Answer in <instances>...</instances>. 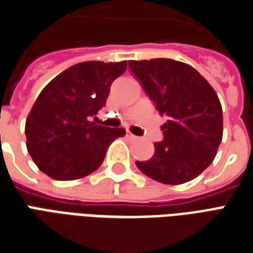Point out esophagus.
Here are the masks:
<instances>
[{
	"instance_id": "obj_1",
	"label": "esophagus",
	"mask_w": 253,
	"mask_h": 253,
	"mask_svg": "<svg viewBox=\"0 0 253 253\" xmlns=\"http://www.w3.org/2000/svg\"><path fill=\"white\" fill-rule=\"evenodd\" d=\"M126 137H128V139H130V140H135V139H137V137L135 136L132 132H129V130H126Z\"/></svg>"
}]
</instances>
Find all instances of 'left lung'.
<instances>
[{"label":"left lung","instance_id":"obj_1","mask_svg":"<svg viewBox=\"0 0 253 253\" xmlns=\"http://www.w3.org/2000/svg\"><path fill=\"white\" fill-rule=\"evenodd\" d=\"M130 71L167 117L164 139L154 156L136 167L164 184L193 180L210 167L223 136V113L216 92L196 69L172 59L129 60Z\"/></svg>","mask_w":253,"mask_h":253}]
</instances>
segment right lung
Segmentation results:
<instances>
[{"label": "right lung", "instance_id": "add662e5", "mask_svg": "<svg viewBox=\"0 0 253 253\" xmlns=\"http://www.w3.org/2000/svg\"><path fill=\"white\" fill-rule=\"evenodd\" d=\"M126 62H83L55 77L37 97L26 120L27 150L36 165L56 180L88 176L103 163L123 128H107L90 118L106 106L113 81Z\"/></svg>", "mask_w": 253, "mask_h": 253}]
</instances>
